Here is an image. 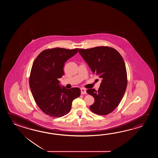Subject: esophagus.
Listing matches in <instances>:
<instances>
[{"mask_svg":"<svg viewBox=\"0 0 158 158\" xmlns=\"http://www.w3.org/2000/svg\"><path fill=\"white\" fill-rule=\"evenodd\" d=\"M81 94H86V90L84 88H81Z\"/></svg>","mask_w":158,"mask_h":158,"instance_id":"esophagus-1","label":"esophagus"}]
</instances>
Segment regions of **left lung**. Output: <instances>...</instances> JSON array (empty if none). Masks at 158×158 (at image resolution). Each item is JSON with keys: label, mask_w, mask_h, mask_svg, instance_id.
<instances>
[{"label": "left lung", "mask_w": 158, "mask_h": 158, "mask_svg": "<svg viewBox=\"0 0 158 158\" xmlns=\"http://www.w3.org/2000/svg\"><path fill=\"white\" fill-rule=\"evenodd\" d=\"M78 52L93 73L102 78L98 90H87L95 99L91 111L100 115L110 114L120 103L127 86L123 58L118 51L107 46L79 49Z\"/></svg>", "instance_id": "1"}]
</instances>
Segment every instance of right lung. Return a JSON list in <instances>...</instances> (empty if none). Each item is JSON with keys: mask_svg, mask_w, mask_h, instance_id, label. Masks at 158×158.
Segmentation results:
<instances>
[{"mask_svg": "<svg viewBox=\"0 0 158 158\" xmlns=\"http://www.w3.org/2000/svg\"><path fill=\"white\" fill-rule=\"evenodd\" d=\"M78 50L47 49L34 61L29 78L31 91L38 106L50 116L60 118L68 114L72 102L80 95L78 87L67 89L58 80L64 75L65 63L77 54Z\"/></svg>", "mask_w": 158, "mask_h": 158, "instance_id": "obj_1", "label": "right lung"}]
</instances>
